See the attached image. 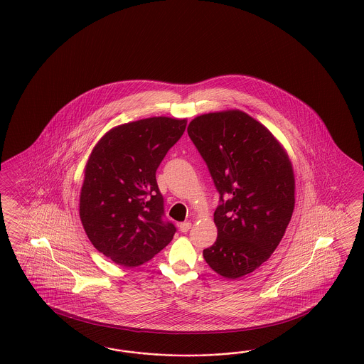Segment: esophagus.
<instances>
[{
  "instance_id": "1",
  "label": "esophagus",
  "mask_w": 364,
  "mask_h": 364,
  "mask_svg": "<svg viewBox=\"0 0 364 364\" xmlns=\"http://www.w3.org/2000/svg\"><path fill=\"white\" fill-rule=\"evenodd\" d=\"M191 226L192 224L187 221V223H181V224H178V229H180V232H183V233H187L188 230L191 229Z\"/></svg>"
}]
</instances>
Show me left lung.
I'll list each match as a JSON object with an SVG mask.
<instances>
[{"mask_svg": "<svg viewBox=\"0 0 364 364\" xmlns=\"http://www.w3.org/2000/svg\"><path fill=\"white\" fill-rule=\"evenodd\" d=\"M188 135L220 192L216 242L203 256L217 274L237 279L267 261L285 235L295 204L294 171L284 146L240 109L203 114ZM226 194L231 198L224 200Z\"/></svg>", "mask_w": 364, "mask_h": 364, "instance_id": "obj_1", "label": "left lung"}]
</instances>
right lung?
<instances>
[{
  "label": "right lung",
  "mask_w": 364,
  "mask_h": 364,
  "mask_svg": "<svg viewBox=\"0 0 364 364\" xmlns=\"http://www.w3.org/2000/svg\"><path fill=\"white\" fill-rule=\"evenodd\" d=\"M187 119L154 117L111 128L90 154L79 217L91 244L124 267L143 265L171 242L156 169Z\"/></svg>",
  "instance_id": "1"
}]
</instances>
